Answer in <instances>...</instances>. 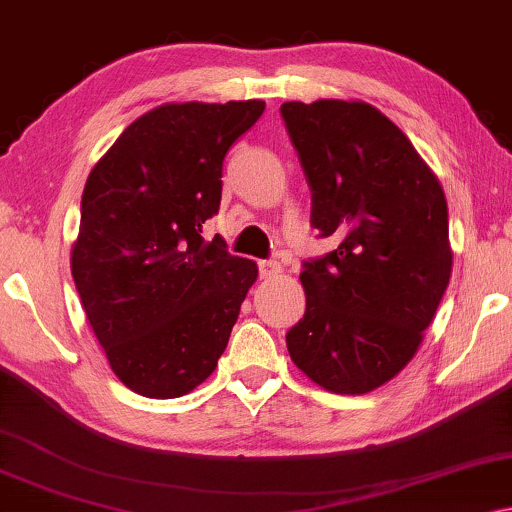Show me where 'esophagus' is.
<instances>
[{
	"instance_id": "obj_1",
	"label": "esophagus",
	"mask_w": 512,
	"mask_h": 512,
	"mask_svg": "<svg viewBox=\"0 0 512 512\" xmlns=\"http://www.w3.org/2000/svg\"><path fill=\"white\" fill-rule=\"evenodd\" d=\"M258 272H261L263 279H272L281 272V265L277 261H261L258 263Z\"/></svg>"
}]
</instances>
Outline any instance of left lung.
Segmentation results:
<instances>
[{
  "instance_id": "left-lung-1",
  "label": "left lung",
  "mask_w": 512,
  "mask_h": 512,
  "mask_svg": "<svg viewBox=\"0 0 512 512\" xmlns=\"http://www.w3.org/2000/svg\"><path fill=\"white\" fill-rule=\"evenodd\" d=\"M311 187V224L338 247L306 261L290 359L334 393H368L410 364L451 279L442 185L412 141L361 100L283 102Z\"/></svg>"
}]
</instances>
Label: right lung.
Instances as JSON below:
<instances>
[{
	"label": "right lung",
	"instance_id": "1",
	"mask_svg": "<svg viewBox=\"0 0 512 512\" xmlns=\"http://www.w3.org/2000/svg\"><path fill=\"white\" fill-rule=\"evenodd\" d=\"M263 100L167 102L121 132L86 178L70 270L116 377L178 398L215 371L258 267L203 224L222 201L224 157Z\"/></svg>",
	"mask_w": 512,
	"mask_h": 512
}]
</instances>
